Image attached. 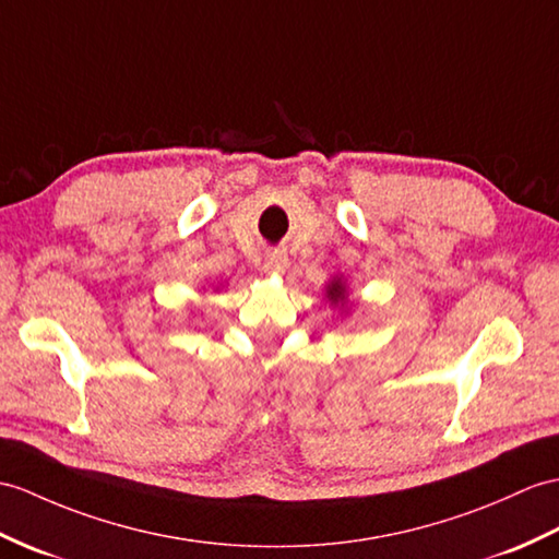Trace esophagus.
I'll use <instances>...</instances> for the list:
<instances>
[{
  "mask_svg": "<svg viewBox=\"0 0 559 559\" xmlns=\"http://www.w3.org/2000/svg\"><path fill=\"white\" fill-rule=\"evenodd\" d=\"M288 269V254L283 250H269L264 254V271L266 274H283Z\"/></svg>",
  "mask_w": 559,
  "mask_h": 559,
  "instance_id": "esophagus-1",
  "label": "esophagus"
}]
</instances>
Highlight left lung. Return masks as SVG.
<instances>
[{
	"instance_id": "obj_1",
	"label": "left lung",
	"mask_w": 559,
	"mask_h": 559,
	"mask_svg": "<svg viewBox=\"0 0 559 559\" xmlns=\"http://www.w3.org/2000/svg\"><path fill=\"white\" fill-rule=\"evenodd\" d=\"M329 300L331 302H343L345 300V288H343V283L341 281H333L331 285H329Z\"/></svg>"
}]
</instances>
